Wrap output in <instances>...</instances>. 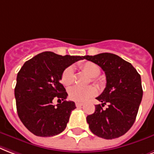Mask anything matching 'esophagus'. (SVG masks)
I'll use <instances>...</instances> for the list:
<instances>
[{
    "mask_svg": "<svg viewBox=\"0 0 154 154\" xmlns=\"http://www.w3.org/2000/svg\"><path fill=\"white\" fill-rule=\"evenodd\" d=\"M75 105L77 108H79V107H82L83 105V103H80V102H76L75 103Z\"/></svg>",
    "mask_w": 154,
    "mask_h": 154,
    "instance_id": "obj_1",
    "label": "esophagus"
}]
</instances>
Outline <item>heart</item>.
Wrapping results in <instances>:
<instances>
[{"mask_svg":"<svg viewBox=\"0 0 154 154\" xmlns=\"http://www.w3.org/2000/svg\"><path fill=\"white\" fill-rule=\"evenodd\" d=\"M79 67L91 78H96L100 74V67L92 62H84L79 64ZM62 83L65 86H70L74 83L75 73L71 66L66 67L62 75ZM97 91L94 87H79L75 86L69 89V98L77 102H84L92 96H96Z\"/></svg>","mask_w":154,"mask_h":154,"instance_id":"b5f03b06","label":"heart"}]
</instances>
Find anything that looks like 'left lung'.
Masks as SVG:
<instances>
[{
  "instance_id": "1",
  "label": "left lung",
  "mask_w": 154,
  "mask_h": 154,
  "mask_svg": "<svg viewBox=\"0 0 154 154\" xmlns=\"http://www.w3.org/2000/svg\"><path fill=\"white\" fill-rule=\"evenodd\" d=\"M83 58L95 63L106 75V88L96 100L95 112L87 116L90 130L99 137L115 139L125 134L135 122L142 100L141 79L133 65L116 54L102 53ZM106 103L108 108L103 109Z\"/></svg>"
}]
</instances>
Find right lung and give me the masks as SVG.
I'll list each match as a JSON object with an SVG mask.
<instances>
[{"instance_id":"add662e5","label":"right lung","mask_w":154,"mask_h":154,"mask_svg":"<svg viewBox=\"0 0 154 154\" xmlns=\"http://www.w3.org/2000/svg\"><path fill=\"white\" fill-rule=\"evenodd\" d=\"M84 56L58 55L46 51L26 61L17 76L14 89L17 111L26 128L38 137H53L66 128L75 102L65 100L66 89L60 83L66 67ZM54 98L64 100L56 106Z\"/></svg>"}]
</instances>
